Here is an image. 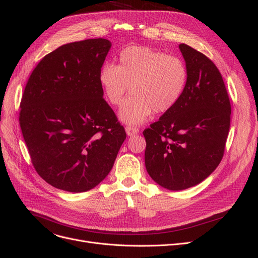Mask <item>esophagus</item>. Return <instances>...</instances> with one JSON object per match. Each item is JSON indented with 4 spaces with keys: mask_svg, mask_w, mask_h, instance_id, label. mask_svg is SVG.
Segmentation results:
<instances>
[{
    "mask_svg": "<svg viewBox=\"0 0 258 258\" xmlns=\"http://www.w3.org/2000/svg\"><path fill=\"white\" fill-rule=\"evenodd\" d=\"M125 132L127 134V136H134V135H136L139 133V130L137 127L135 126H131V125H127L125 127Z\"/></svg>",
    "mask_w": 258,
    "mask_h": 258,
    "instance_id": "esophagus-1",
    "label": "esophagus"
}]
</instances>
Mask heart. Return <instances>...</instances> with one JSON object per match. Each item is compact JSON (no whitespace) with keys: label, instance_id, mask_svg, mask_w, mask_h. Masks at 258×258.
Masks as SVG:
<instances>
[{"label":"heart","instance_id":"b5f03b06","mask_svg":"<svg viewBox=\"0 0 258 258\" xmlns=\"http://www.w3.org/2000/svg\"><path fill=\"white\" fill-rule=\"evenodd\" d=\"M188 72L184 61L150 47L133 46L122 50L119 66L105 63L99 83L108 103L118 106L127 98L119 112L121 121L140 124L156 114L173 108L183 96Z\"/></svg>","mask_w":258,"mask_h":258}]
</instances>
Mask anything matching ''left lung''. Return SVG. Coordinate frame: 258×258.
Wrapping results in <instances>:
<instances>
[{
  "instance_id": "8db88e82",
  "label": "left lung",
  "mask_w": 258,
  "mask_h": 258,
  "mask_svg": "<svg viewBox=\"0 0 258 258\" xmlns=\"http://www.w3.org/2000/svg\"><path fill=\"white\" fill-rule=\"evenodd\" d=\"M188 78L180 101L143 132L145 167L169 190L200 184L222 161L230 128L231 105L223 77L204 54L179 46Z\"/></svg>"
}]
</instances>
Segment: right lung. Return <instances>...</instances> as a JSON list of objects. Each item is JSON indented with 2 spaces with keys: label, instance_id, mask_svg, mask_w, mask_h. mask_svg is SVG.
Instances as JSON below:
<instances>
[{
  "label": "right lung",
  "instance_id": "add662e5",
  "mask_svg": "<svg viewBox=\"0 0 258 258\" xmlns=\"http://www.w3.org/2000/svg\"><path fill=\"white\" fill-rule=\"evenodd\" d=\"M111 47L105 38L62 45L38 62L24 90L20 125L32 164L64 191L103 181L126 138L99 83Z\"/></svg>",
  "mask_w": 258,
  "mask_h": 258
}]
</instances>
